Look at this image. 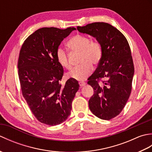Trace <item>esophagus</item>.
Segmentation results:
<instances>
[{
  "instance_id": "1",
  "label": "esophagus",
  "mask_w": 152,
  "mask_h": 152,
  "mask_svg": "<svg viewBox=\"0 0 152 152\" xmlns=\"http://www.w3.org/2000/svg\"><path fill=\"white\" fill-rule=\"evenodd\" d=\"M86 83L84 82H79V85H80V87L84 86H86Z\"/></svg>"
}]
</instances>
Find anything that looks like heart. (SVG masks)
Wrapping results in <instances>:
<instances>
[{
	"instance_id": "obj_1",
	"label": "heart",
	"mask_w": 152,
	"mask_h": 152,
	"mask_svg": "<svg viewBox=\"0 0 152 152\" xmlns=\"http://www.w3.org/2000/svg\"><path fill=\"white\" fill-rule=\"evenodd\" d=\"M67 46L73 52H80V63H81L70 71L69 76L76 80L86 79L91 73L93 64H97L101 60L102 48L101 44L91 41L88 37L76 34L67 42ZM57 62L67 70H70L72 65L69 61L68 53L63 48H58L56 52Z\"/></svg>"
}]
</instances>
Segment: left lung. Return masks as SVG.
I'll use <instances>...</instances> for the list:
<instances>
[{"instance_id": "obj_1", "label": "left lung", "mask_w": 152, "mask_h": 152, "mask_svg": "<svg viewBox=\"0 0 152 152\" xmlns=\"http://www.w3.org/2000/svg\"><path fill=\"white\" fill-rule=\"evenodd\" d=\"M77 29L95 38L102 46L101 60L88 78L94 90L89 107L96 117L109 120L122 111L131 92L134 70L129 45L124 35L107 23H92ZM101 78L107 80L99 84Z\"/></svg>"}]
</instances>
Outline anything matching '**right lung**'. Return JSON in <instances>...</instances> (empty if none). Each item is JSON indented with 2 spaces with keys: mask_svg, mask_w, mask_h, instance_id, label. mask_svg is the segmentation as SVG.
<instances>
[{
  "mask_svg": "<svg viewBox=\"0 0 152 152\" xmlns=\"http://www.w3.org/2000/svg\"><path fill=\"white\" fill-rule=\"evenodd\" d=\"M74 30L39 28L25 40L19 53L18 68L23 96L38 120L50 126L68 118L79 89L78 82L73 78L64 86L60 84L63 68L56 58L61 42Z\"/></svg>",
  "mask_w": 152,
  "mask_h": 152,
  "instance_id": "1",
  "label": "right lung"
}]
</instances>
